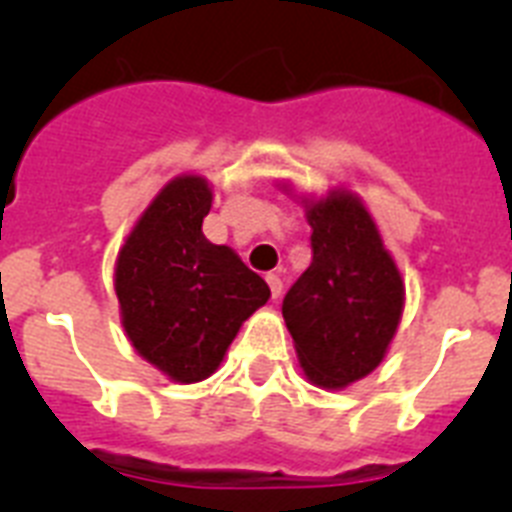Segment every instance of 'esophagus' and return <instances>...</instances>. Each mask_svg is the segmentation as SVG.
I'll return each mask as SVG.
<instances>
[{
  "mask_svg": "<svg viewBox=\"0 0 512 512\" xmlns=\"http://www.w3.org/2000/svg\"><path fill=\"white\" fill-rule=\"evenodd\" d=\"M266 282H269L271 297H274V300H279V295H282V289H284L282 277H279V274H274V271H269V274H266Z\"/></svg>",
  "mask_w": 512,
  "mask_h": 512,
  "instance_id": "obj_1",
  "label": "esophagus"
}]
</instances>
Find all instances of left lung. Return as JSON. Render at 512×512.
I'll list each match as a JSON object with an SVG mask.
<instances>
[{
    "label": "left lung",
    "instance_id": "1",
    "mask_svg": "<svg viewBox=\"0 0 512 512\" xmlns=\"http://www.w3.org/2000/svg\"><path fill=\"white\" fill-rule=\"evenodd\" d=\"M312 264L282 302L302 372L343 390L382 364L405 307V284L377 223L348 189L305 200Z\"/></svg>",
    "mask_w": 512,
    "mask_h": 512
}]
</instances>
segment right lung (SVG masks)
I'll use <instances>...</instances> for the list:
<instances>
[{"mask_svg":"<svg viewBox=\"0 0 512 512\" xmlns=\"http://www.w3.org/2000/svg\"><path fill=\"white\" fill-rule=\"evenodd\" d=\"M210 207L207 179L176 176L138 217L115 264L122 328L148 364L179 384L215 374L243 320L271 297L233 248L207 241Z\"/></svg>","mask_w":512,"mask_h":512,"instance_id":"right-lung-1","label":"right lung"}]
</instances>
